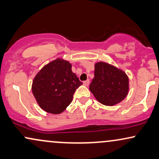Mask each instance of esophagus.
<instances>
[{"instance_id": "34e87169", "label": "esophagus", "mask_w": 159, "mask_h": 159, "mask_svg": "<svg viewBox=\"0 0 159 159\" xmlns=\"http://www.w3.org/2000/svg\"><path fill=\"white\" fill-rule=\"evenodd\" d=\"M89 83H90V82H89V80H85V81L83 82V85H85V86H88V85H89Z\"/></svg>"}]
</instances>
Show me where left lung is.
I'll use <instances>...</instances> for the list:
<instances>
[{
    "mask_svg": "<svg viewBox=\"0 0 159 159\" xmlns=\"http://www.w3.org/2000/svg\"><path fill=\"white\" fill-rule=\"evenodd\" d=\"M89 89L102 105L115 106L127 96L129 77L122 69L105 61H98L94 64V77Z\"/></svg>",
    "mask_w": 159,
    "mask_h": 159,
    "instance_id": "1",
    "label": "left lung"
}]
</instances>
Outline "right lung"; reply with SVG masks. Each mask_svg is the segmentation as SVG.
<instances>
[{"label": "right lung", "mask_w": 159, "mask_h": 159, "mask_svg": "<svg viewBox=\"0 0 159 159\" xmlns=\"http://www.w3.org/2000/svg\"><path fill=\"white\" fill-rule=\"evenodd\" d=\"M71 68L68 61L57 58L35 76L32 91L38 105L46 112L58 115L64 111L71 102L76 89L83 85Z\"/></svg>", "instance_id": "right-lung-1"}]
</instances>
